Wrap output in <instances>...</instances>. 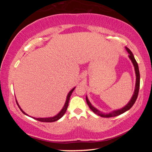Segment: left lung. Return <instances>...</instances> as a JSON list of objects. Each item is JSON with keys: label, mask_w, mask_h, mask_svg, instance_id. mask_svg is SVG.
I'll return each instance as SVG.
<instances>
[{"label": "left lung", "mask_w": 152, "mask_h": 152, "mask_svg": "<svg viewBox=\"0 0 152 152\" xmlns=\"http://www.w3.org/2000/svg\"><path fill=\"white\" fill-rule=\"evenodd\" d=\"M126 50H127V51H128V53H129V58L131 59V60H132V61L133 64V66H134V67H135V74H136V85H135V89L134 94H133L132 99H131V101L129 102V103L126 105L125 107L122 108L121 109L114 110V111H113L110 113H109V114H104V113L100 112L99 110H97L96 108H94L93 106H92V105L91 104V102H89L88 99H87V97H86V101L87 104H88L90 109H91L92 111L95 113V114L99 115V116H101L102 117H107V118L113 117L118 116V115L122 114V113L126 112L127 110H129L131 108L133 107V105L134 104V103L136 101V100H137V99L139 90H140V71H139L138 64L137 63V61H136L132 52L129 49L126 48Z\"/></svg>", "instance_id": "left-lung-1"}]
</instances>
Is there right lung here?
I'll return each instance as SVG.
<instances>
[{"instance_id":"1","label":"right lung","mask_w":152,"mask_h":152,"mask_svg":"<svg viewBox=\"0 0 152 152\" xmlns=\"http://www.w3.org/2000/svg\"><path fill=\"white\" fill-rule=\"evenodd\" d=\"M75 89V88H74L72 90H71V91H70V92H69L68 94V96H67V99H66V103L65 104H64V106L63 107V109H61V111L58 113V114L57 115H56L55 117H49V118H33V119H35L36 120L39 121H41V122H46V123H51V122H54V121H58V119H60V118L63 116V115L65 114V113L67 109H68V103H69V101H70V96L72 93V92L74 91V90ZM17 102V101H16ZM17 104L18 105V107H19V108L20 109V110H21L23 113H24L25 115H27L26 113H25L24 111H23V110L20 109L19 105L18 104L17 102Z\"/></svg>"}]
</instances>
